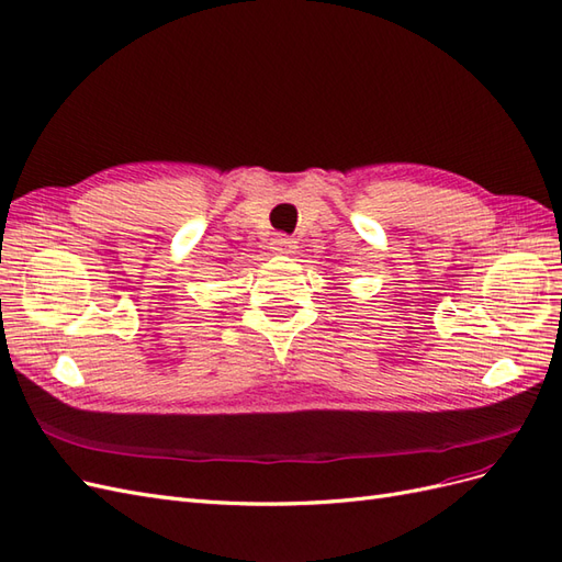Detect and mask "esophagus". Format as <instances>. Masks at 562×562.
I'll list each match as a JSON object with an SVG mask.
<instances>
[{
	"label": "esophagus",
	"mask_w": 562,
	"mask_h": 562,
	"mask_svg": "<svg viewBox=\"0 0 562 562\" xmlns=\"http://www.w3.org/2000/svg\"><path fill=\"white\" fill-rule=\"evenodd\" d=\"M271 248H274V250L281 252V255H291V252H295V241L291 239V236L277 234L274 241H271Z\"/></svg>",
	"instance_id": "esophagus-1"
}]
</instances>
